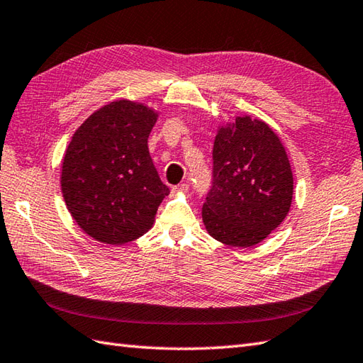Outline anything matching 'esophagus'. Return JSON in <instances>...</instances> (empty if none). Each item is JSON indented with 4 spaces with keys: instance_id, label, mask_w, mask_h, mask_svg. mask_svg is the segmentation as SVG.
I'll return each instance as SVG.
<instances>
[{
    "instance_id": "1",
    "label": "esophagus",
    "mask_w": 363,
    "mask_h": 363,
    "mask_svg": "<svg viewBox=\"0 0 363 363\" xmlns=\"http://www.w3.org/2000/svg\"><path fill=\"white\" fill-rule=\"evenodd\" d=\"M188 189H189V186L186 183H180L172 188V192L174 194H184V192H188Z\"/></svg>"
}]
</instances>
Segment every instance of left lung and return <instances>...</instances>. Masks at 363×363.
<instances>
[{"mask_svg": "<svg viewBox=\"0 0 363 363\" xmlns=\"http://www.w3.org/2000/svg\"><path fill=\"white\" fill-rule=\"evenodd\" d=\"M213 160V188L202 209L209 236L230 247L262 242L286 219L294 197L279 136L262 119L236 116L217 128Z\"/></svg>", "mask_w": 363, "mask_h": 363, "instance_id": "8db88e82", "label": "left lung"}]
</instances>
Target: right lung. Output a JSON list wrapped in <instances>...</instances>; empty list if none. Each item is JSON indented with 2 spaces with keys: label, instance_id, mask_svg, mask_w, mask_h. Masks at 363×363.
Masks as SVG:
<instances>
[{
  "label": "right lung",
  "instance_id": "1",
  "mask_svg": "<svg viewBox=\"0 0 363 363\" xmlns=\"http://www.w3.org/2000/svg\"><path fill=\"white\" fill-rule=\"evenodd\" d=\"M157 118L146 104L118 99L88 116L68 144L62 194L72 219L99 242L123 245L146 235L169 194L147 147Z\"/></svg>",
  "mask_w": 363,
  "mask_h": 363
}]
</instances>
